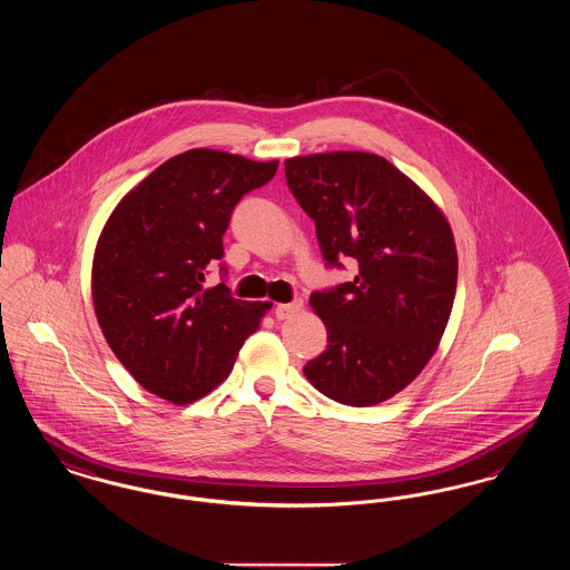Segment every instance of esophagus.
<instances>
[{"label":"esophagus","mask_w":570,"mask_h":570,"mask_svg":"<svg viewBox=\"0 0 570 570\" xmlns=\"http://www.w3.org/2000/svg\"><path fill=\"white\" fill-rule=\"evenodd\" d=\"M303 309V301L301 298H293L291 303H279V305H275V318L277 321H286V318H291V316H295Z\"/></svg>","instance_id":"34e87169"}]
</instances>
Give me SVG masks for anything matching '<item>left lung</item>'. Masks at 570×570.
Segmentation results:
<instances>
[{
	"label": "left lung",
	"mask_w": 570,
	"mask_h": 570,
	"mask_svg": "<svg viewBox=\"0 0 570 570\" xmlns=\"http://www.w3.org/2000/svg\"><path fill=\"white\" fill-rule=\"evenodd\" d=\"M284 173L316 224L326 267H358L351 282L312 293L326 348L303 374L337 404L374 406L421 374L446 328L458 288L451 226L425 191L374 154L291 158Z\"/></svg>",
	"instance_id": "left-lung-1"
}]
</instances>
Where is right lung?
Returning <instances> with one entry per match:
<instances>
[{
  "instance_id": "add662e5",
  "label": "right lung",
  "mask_w": 570,
  "mask_h": 570,
  "mask_svg": "<svg viewBox=\"0 0 570 570\" xmlns=\"http://www.w3.org/2000/svg\"><path fill=\"white\" fill-rule=\"evenodd\" d=\"M277 164L190 149L158 166L110 214L94 256L91 291L110 351L140 386L173 404L226 379L269 303L205 289L224 258L237 203L269 184Z\"/></svg>"
}]
</instances>
